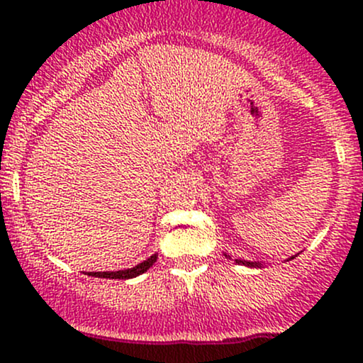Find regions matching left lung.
Wrapping results in <instances>:
<instances>
[{
    "label": "left lung",
    "instance_id": "8db88e82",
    "mask_svg": "<svg viewBox=\"0 0 363 363\" xmlns=\"http://www.w3.org/2000/svg\"><path fill=\"white\" fill-rule=\"evenodd\" d=\"M237 262H239V263H246V265H251V267H255V263H250V262H240V259H237Z\"/></svg>",
    "mask_w": 363,
    "mask_h": 363
}]
</instances>
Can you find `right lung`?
I'll list each match as a JSON object with an SVG mask.
<instances>
[{"label": "right lung", "instance_id": "right-lung-1", "mask_svg": "<svg viewBox=\"0 0 363 363\" xmlns=\"http://www.w3.org/2000/svg\"><path fill=\"white\" fill-rule=\"evenodd\" d=\"M156 258H158V255H152L151 258H147L145 262H142L140 265L133 267V269L117 270V272H89V276L105 277V279H131V277L140 276V274H144L149 267H152V263L156 262Z\"/></svg>", "mask_w": 363, "mask_h": 363}]
</instances>
